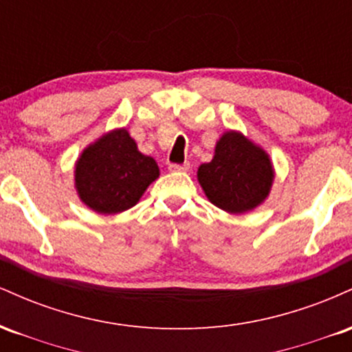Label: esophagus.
<instances>
[{
  "instance_id": "esophagus-1",
  "label": "esophagus",
  "mask_w": 352,
  "mask_h": 352,
  "mask_svg": "<svg viewBox=\"0 0 352 352\" xmlns=\"http://www.w3.org/2000/svg\"><path fill=\"white\" fill-rule=\"evenodd\" d=\"M170 172H187L190 168V164L185 162V164H172L170 167Z\"/></svg>"
}]
</instances>
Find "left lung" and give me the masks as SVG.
<instances>
[{
  "mask_svg": "<svg viewBox=\"0 0 352 352\" xmlns=\"http://www.w3.org/2000/svg\"><path fill=\"white\" fill-rule=\"evenodd\" d=\"M197 179L215 207L245 213L268 199L274 168L260 145L241 132L227 131L217 140L213 159L199 167Z\"/></svg>",
  "mask_w": 352,
  "mask_h": 352,
  "instance_id": "left-lung-1",
  "label": "left lung"
}]
</instances>
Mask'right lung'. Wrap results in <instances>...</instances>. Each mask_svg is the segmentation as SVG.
I'll use <instances>...</instances> for the list:
<instances>
[{"mask_svg":"<svg viewBox=\"0 0 352 352\" xmlns=\"http://www.w3.org/2000/svg\"><path fill=\"white\" fill-rule=\"evenodd\" d=\"M159 165L137 148L125 129L109 131L76 160L74 187L80 201L100 215L132 208L159 179Z\"/></svg>","mask_w":352,"mask_h":352,"instance_id":"right-lung-1","label":"right lung"}]
</instances>
